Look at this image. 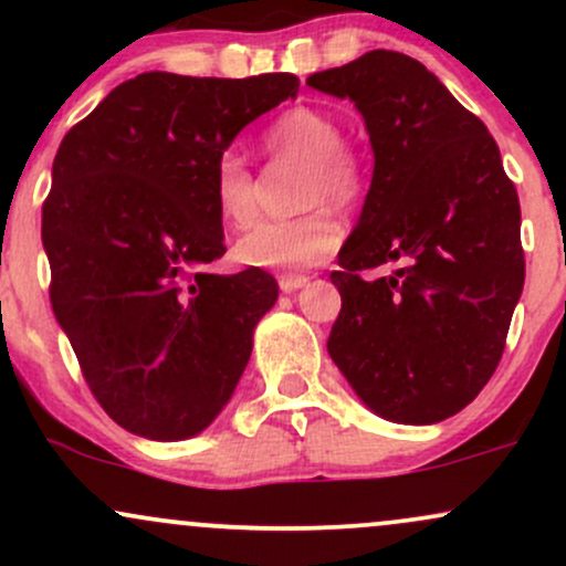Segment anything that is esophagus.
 Here are the masks:
<instances>
[{
    "mask_svg": "<svg viewBox=\"0 0 566 566\" xmlns=\"http://www.w3.org/2000/svg\"><path fill=\"white\" fill-rule=\"evenodd\" d=\"M305 282H308V276H303V274H282L279 276V290L295 292V290H301Z\"/></svg>",
    "mask_w": 566,
    "mask_h": 566,
    "instance_id": "34e87169",
    "label": "esophagus"
}]
</instances>
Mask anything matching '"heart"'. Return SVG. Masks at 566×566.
Returning a JSON list of instances; mask_svg holds the SVG:
<instances>
[{
	"instance_id": "b5f03b06",
	"label": "heart",
	"mask_w": 566,
	"mask_h": 566,
	"mask_svg": "<svg viewBox=\"0 0 566 566\" xmlns=\"http://www.w3.org/2000/svg\"><path fill=\"white\" fill-rule=\"evenodd\" d=\"M263 148L271 157H292L305 161L303 205L314 203L303 216L284 220H263L237 242L239 263L252 269H308L333 255L340 244L337 210L359 205L369 188L367 157L343 140V125L324 108L295 106L279 114L263 129ZM212 199L220 218L229 226L250 223L258 212L255 175L237 148H226L212 165Z\"/></svg>"
}]
</instances>
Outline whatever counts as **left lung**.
<instances>
[{"label": "left lung", "mask_w": 566, "mask_h": 566, "mask_svg": "<svg viewBox=\"0 0 566 566\" xmlns=\"http://www.w3.org/2000/svg\"><path fill=\"white\" fill-rule=\"evenodd\" d=\"M350 97L375 151L359 223L329 279L327 350L359 399L394 423H439L497 369L524 287L522 210L484 122L423 63L373 50L311 74ZM399 262L391 277L360 271Z\"/></svg>", "instance_id": "8db88e82"}]
</instances>
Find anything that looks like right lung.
Returning a JSON list of instances; mask_svg holds the SVG:
<instances>
[{
  "label": "right lung",
  "mask_w": 566,
  "mask_h": 566,
  "mask_svg": "<svg viewBox=\"0 0 566 566\" xmlns=\"http://www.w3.org/2000/svg\"><path fill=\"white\" fill-rule=\"evenodd\" d=\"M295 93L292 74L148 71L57 148L42 205L50 303L97 405L129 433L193 437L242 378L279 287L263 269L207 271L226 252L212 165Z\"/></svg>",
  "instance_id": "right-lung-1"
}]
</instances>
